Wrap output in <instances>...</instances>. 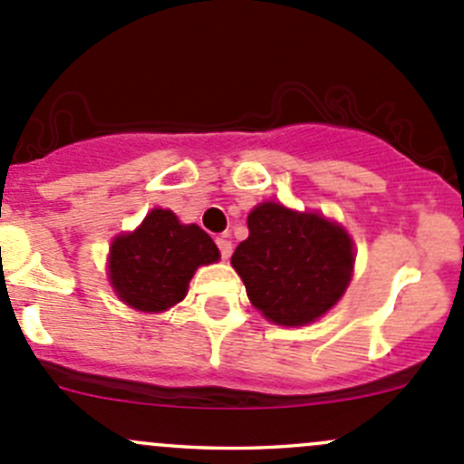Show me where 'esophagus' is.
I'll return each mask as SVG.
<instances>
[{
  "mask_svg": "<svg viewBox=\"0 0 464 464\" xmlns=\"http://www.w3.org/2000/svg\"><path fill=\"white\" fill-rule=\"evenodd\" d=\"M215 245H218V249H219V256H222L224 260H227L228 256H231V249H233V245H231V240H228L227 236H219L218 240H215Z\"/></svg>",
  "mask_w": 464,
  "mask_h": 464,
  "instance_id": "obj_1",
  "label": "esophagus"
}]
</instances>
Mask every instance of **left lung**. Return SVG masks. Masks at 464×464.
<instances>
[{"label":"left lung","instance_id":"left-lung-1","mask_svg":"<svg viewBox=\"0 0 464 464\" xmlns=\"http://www.w3.org/2000/svg\"><path fill=\"white\" fill-rule=\"evenodd\" d=\"M249 237L231 265L246 296L278 325H305L325 314L350 283L353 240L316 213L265 202L249 213Z\"/></svg>","mask_w":464,"mask_h":464}]
</instances>
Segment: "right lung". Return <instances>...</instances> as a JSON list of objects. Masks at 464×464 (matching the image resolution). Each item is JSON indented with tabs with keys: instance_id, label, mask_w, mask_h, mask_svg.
<instances>
[{
	"instance_id": "add662e5",
	"label": "right lung",
	"mask_w": 464,
	"mask_h": 464,
	"mask_svg": "<svg viewBox=\"0 0 464 464\" xmlns=\"http://www.w3.org/2000/svg\"><path fill=\"white\" fill-rule=\"evenodd\" d=\"M218 258V246L198 224H179L172 210L154 208L137 231L114 240L110 280L134 310L163 312L184 301L199 265Z\"/></svg>"
}]
</instances>
